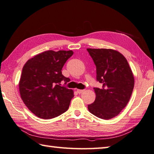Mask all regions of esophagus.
I'll return each instance as SVG.
<instances>
[{"label": "esophagus", "instance_id": "1", "mask_svg": "<svg viewBox=\"0 0 154 154\" xmlns=\"http://www.w3.org/2000/svg\"><path fill=\"white\" fill-rule=\"evenodd\" d=\"M84 91V90H77V92L78 94H82Z\"/></svg>", "mask_w": 154, "mask_h": 154}]
</instances>
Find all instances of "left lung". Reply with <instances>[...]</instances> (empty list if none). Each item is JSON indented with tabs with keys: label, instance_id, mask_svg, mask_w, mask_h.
Wrapping results in <instances>:
<instances>
[{
	"label": "left lung",
	"instance_id": "8db88e82",
	"mask_svg": "<svg viewBox=\"0 0 154 154\" xmlns=\"http://www.w3.org/2000/svg\"><path fill=\"white\" fill-rule=\"evenodd\" d=\"M96 66L97 80L101 89L94 88L96 97L88 105L91 113L102 119L117 116L130 100L134 78L127 60L119 51L111 49H87Z\"/></svg>",
	"mask_w": 154,
	"mask_h": 154
}]
</instances>
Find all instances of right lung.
Instances as JSON below:
<instances>
[{
    "label": "right lung",
    "mask_w": 154,
    "mask_h": 154,
    "mask_svg": "<svg viewBox=\"0 0 154 154\" xmlns=\"http://www.w3.org/2000/svg\"><path fill=\"white\" fill-rule=\"evenodd\" d=\"M73 53L72 51H47L23 66L19 82L20 96L37 117L50 119L68 110L74 91L60 86L62 81L65 84L68 81L61 70Z\"/></svg>",
    "instance_id": "obj_1"
}]
</instances>
